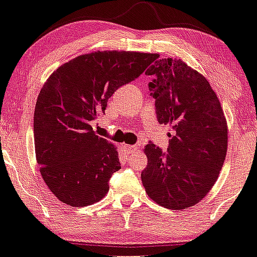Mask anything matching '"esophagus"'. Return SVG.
I'll list each match as a JSON object with an SVG mask.
<instances>
[{
    "instance_id": "obj_1",
    "label": "esophagus",
    "mask_w": 257,
    "mask_h": 257,
    "mask_svg": "<svg viewBox=\"0 0 257 257\" xmlns=\"http://www.w3.org/2000/svg\"><path fill=\"white\" fill-rule=\"evenodd\" d=\"M123 150L127 152V153H134V152L139 151L140 148L135 145H123Z\"/></svg>"
}]
</instances>
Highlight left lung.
I'll return each instance as SVG.
<instances>
[{
	"label": "left lung",
	"mask_w": 257,
	"mask_h": 257,
	"mask_svg": "<svg viewBox=\"0 0 257 257\" xmlns=\"http://www.w3.org/2000/svg\"><path fill=\"white\" fill-rule=\"evenodd\" d=\"M154 59L146 73L159 123L172 128L164 154L153 143L145 153L141 173L146 192L169 209H186L200 202L216 184L228 148V126L220 101L203 74L180 59Z\"/></svg>",
	"instance_id": "obj_1"
}]
</instances>
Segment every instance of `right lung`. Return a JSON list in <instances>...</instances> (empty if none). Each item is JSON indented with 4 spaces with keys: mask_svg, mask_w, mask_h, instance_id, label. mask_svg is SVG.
<instances>
[{
    "mask_svg": "<svg viewBox=\"0 0 257 257\" xmlns=\"http://www.w3.org/2000/svg\"><path fill=\"white\" fill-rule=\"evenodd\" d=\"M157 57L136 51H95L63 63L46 79L34 111L35 157L49 190L66 205L84 207L109 191L121 169L116 147L93 131L109 98Z\"/></svg>",
    "mask_w": 257,
    "mask_h": 257,
    "instance_id": "1",
    "label": "right lung"
}]
</instances>
